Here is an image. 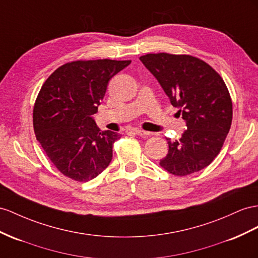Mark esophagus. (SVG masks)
Instances as JSON below:
<instances>
[{
    "mask_svg": "<svg viewBox=\"0 0 258 258\" xmlns=\"http://www.w3.org/2000/svg\"><path fill=\"white\" fill-rule=\"evenodd\" d=\"M134 132L136 135H140V136H149L150 135L149 132H146L144 130H134Z\"/></svg>",
    "mask_w": 258,
    "mask_h": 258,
    "instance_id": "obj_1",
    "label": "esophagus"
}]
</instances>
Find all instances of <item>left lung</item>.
<instances>
[{
  "instance_id": "left-lung-1",
  "label": "left lung",
  "mask_w": 258,
  "mask_h": 258,
  "mask_svg": "<svg viewBox=\"0 0 258 258\" xmlns=\"http://www.w3.org/2000/svg\"><path fill=\"white\" fill-rule=\"evenodd\" d=\"M186 122L179 141L169 144L160 166L185 176L203 170L220 153L232 122V100L223 79L192 55L149 53L140 57Z\"/></svg>"
}]
</instances>
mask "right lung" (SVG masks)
I'll return each mask as SVG.
<instances>
[{"mask_svg":"<svg viewBox=\"0 0 258 258\" xmlns=\"http://www.w3.org/2000/svg\"><path fill=\"white\" fill-rule=\"evenodd\" d=\"M131 61H74L49 76L36 99L34 130L37 141L62 174L88 182L112 160L120 135L101 132L92 114L103 99L110 79Z\"/></svg>","mask_w":258,"mask_h":258,"instance_id":"right-lung-1","label":"right lung"}]
</instances>
